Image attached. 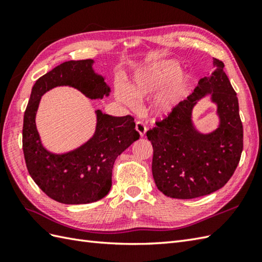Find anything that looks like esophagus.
<instances>
[{"instance_id": "34e87169", "label": "esophagus", "mask_w": 262, "mask_h": 262, "mask_svg": "<svg viewBox=\"0 0 262 262\" xmlns=\"http://www.w3.org/2000/svg\"><path fill=\"white\" fill-rule=\"evenodd\" d=\"M135 128H136V130L140 133V135L141 136H144L145 135V133H146V130H147V128H146V125L144 124L143 121H136V126H135Z\"/></svg>"}]
</instances>
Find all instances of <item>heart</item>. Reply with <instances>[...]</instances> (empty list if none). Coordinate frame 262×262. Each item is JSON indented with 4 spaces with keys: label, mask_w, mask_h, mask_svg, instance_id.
I'll return each instance as SVG.
<instances>
[{
    "label": "heart",
    "mask_w": 262,
    "mask_h": 262,
    "mask_svg": "<svg viewBox=\"0 0 262 262\" xmlns=\"http://www.w3.org/2000/svg\"><path fill=\"white\" fill-rule=\"evenodd\" d=\"M179 66L172 60H165L155 64L152 68L140 72L134 77V81L129 86V92L122 89L118 90V97L122 102L135 107L136 99H141L147 94L155 92L168 85L169 81L172 82L165 90L161 93L154 104V109L159 114H165L173 108L180 94L185 88L188 77L179 73Z\"/></svg>",
    "instance_id": "heart-1"
}]
</instances>
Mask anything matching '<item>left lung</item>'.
I'll return each instance as SVG.
<instances>
[{
  "label": "left lung",
  "instance_id": "obj_1",
  "mask_svg": "<svg viewBox=\"0 0 262 262\" xmlns=\"http://www.w3.org/2000/svg\"><path fill=\"white\" fill-rule=\"evenodd\" d=\"M213 64L211 75L200 79L190 96L146 133L153 145L155 185L171 198L191 199L219 190L240 162L243 126L237 97L224 63L213 58ZM207 94L217 105L220 125L214 132L203 135L193 126L192 109Z\"/></svg>",
  "mask_w": 262,
  "mask_h": 262
}]
</instances>
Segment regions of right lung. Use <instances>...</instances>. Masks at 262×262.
Listing matches in <instances>:
<instances>
[{
	"label": "right lung",
	"mask_w": 262,
	"mask_h": 262,
	"mask_svg": "<svg viewBox=\"0 0 262 262\" xmlns=\"http://www.w3.org/2000/svg\"><path fill=\"white\" fill-rule=\"evenodd\" d=\"M92 65V59L69 60L39 77L25 111L22 148L28 172L48 197L62 204H89L107 196L115 160L140 138L132 116L114 117L96 110V132L86 143L64 154L43 147L36 127L42 94L53 88L69 85L90 99L109 96L110 88Z\"/></svg>",
	"instance_id": "obj_1"
}]
</instances>
